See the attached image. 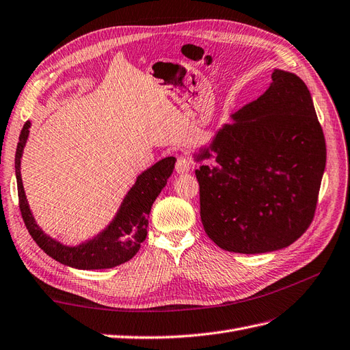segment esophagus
Segmentation results:
<instances>
[{"label":"esophagus","instance_id":"obj_1","mask_svg":"<svg viewBox=\"0 0 350 350\" xmlns=\"http://www.w3.org/2000/svg\"><path fill=\"white\" fill-rule=\"evenodd\" d=\"M175 169L178 174H185L189 171V169H191V161H189L187 156H178Z\"/></svg>","mask_w":350,"mask_h":350}]
</instances>
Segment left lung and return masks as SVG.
Here are the masks:
<instances>
[{"label":"left lung","mask_w":350,"mask_h":350,"mask_svg":"<svg viewBox=\"0 0 350 350\" xmlns=\"http://www.w3.org/2000/svg\"><path fill=\"white\" fill-rule=\"evenodd\" d=\"M221 129L215 161L196 171L208 238L230 252L284 248L310 228L325 167V140L305 83L274 70L257 100ZM207 149L198 159H208Z\"/></svg>","instance_id":"left-lung-1"}]
</instances>
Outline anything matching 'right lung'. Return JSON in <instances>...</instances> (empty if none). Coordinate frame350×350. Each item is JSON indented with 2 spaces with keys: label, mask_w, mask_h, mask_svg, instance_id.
<instances>
[{
  "label": "right lung",
  "mask_w": 350,
  "mask_h": 350,
  "mask_svg": "<svg viewBox=\"0 0 350 350\" xmlns=\"http://www.w3.org/2000/svg\"><path fill=\"white\" fill-rule=\"evenodd\" d=\"M29 126L30 122L27 121L18 137L16 150V178L20 213H22L30 237L33 238L39 248L61 264L81 270L112 269L131 260L139 252L142 242L147 237V224H149L152 204L166 185V179L174 171L175 157L163 159L137 178L134 187L126 194L118 215L107 230L88 243L70 248L46 237L35 224V219L29 210L22 176H20V157L23 153Z\"/></svg>",
  "instance_id": "obj_1"
}]
</instances>
